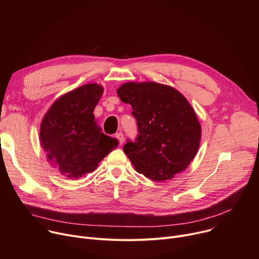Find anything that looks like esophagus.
I'll list each match as a JSON object with an SVG mask.
<instances>
[{
  "mask_svg": "<svg viewBox=\"0 0 259 259\" xmlns=\"http://www.w3.org/2000/svg\"><path fill=\"white\" fill-rule=\"evenodd\" d=\"M116 137L118 138L119 143H120V144H123V142H124V134H123L122 132H119V133L116 134Z\"/></svg>",
  "mask_w": 259,
  "mask_h": 259,
  "instance_id": "esophagus-1",
  "label": "esophagus"
}]
</instances>
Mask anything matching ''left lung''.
Returning <instances> with one entry per match:
<instances>
[{"mask_svg":"<svg viewBox=\"0 0 259 259\" xmlns=\"http://www.w3.org/2000/svg\"><path fill=\"white\" fill-rule=\"evenodd\" d=\"M132 106L138 136L124 145L135 170L164 181L187 169L198 153L201 125L190 102L173 87L129 82L117 91Z\"/></svg>","mask_w":259,"mask_h":259,"instance_id":"8db88e82","label":"left lung"}]
</instances>
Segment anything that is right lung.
<instances>
[{
	"label": "right lung",
	"mask_w": 259,
	"mask_h": 259,
	"mask_svg": "<svg viewBox=\"0 0 259 259\" xmlns=\"http://www.w3.org/2000/svg\"><path fill=\"white\" fill-rule=\"evenodd\" d=\"M103 87L83 85L60 96L44 116L40 141L48 161L67 178H79L95 170L118 146V139L101 132L94 117Z\"/></svg>",
	"instance_id": "right-lung-1"
}]
</instances>
